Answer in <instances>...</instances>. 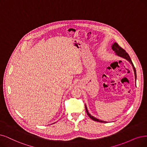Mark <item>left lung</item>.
<instances>
[{"instance_id": "8db88e82", "label": "left lung", "mask_w": 147, "mask_h": 147, "mask_svg": "<svg viewBox=\"0 0 147 147\" xmlns=\"http://www.w3.org/2000/svg\"><path fill=\"white\" fill-rule=\"evenodd\" d=\"M112 49H113V50L116 53V54H117V56H120V57H123V58H124V59H127L128 61H129L130 63H131V64L132 65V66H133V69H134V71L135 79H136V71L135 67H134V65H133V62H132V61H131V58H130L129 56L128 55V54L125 51V50H123V49L122 47H121L120 46H119V45H118V43H114V44H113V46H112ZM85 109H86V113H87V115H88V116L92 119V120H93V121H96V122H103V123H104V122L106 123V122H105V121H101V120H99V119H96V117H93V116H92L90 115V114L88 113V110H87V108H86V105H85Z\"/></svg>"}]
</instances>
